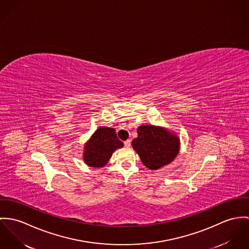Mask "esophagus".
Returning a JSON list of instances; mask_svg holds the SVG:
<instances>
[{"instance_id": "esophagus-1", "label": "esophagus", "mask_w": 249, "mask_h": 249, "mask_svg": "<svg viewBox=\"0 0 249 249\" xmlns=\"http://www.w3.org/2000/svg\"><path fill=\"white\" fill-rule=\"evenodd\" d=\"M124 145H125V147H130L131 146V140L127 139L126 141H124Z\"/></svg>"}]
</instances>
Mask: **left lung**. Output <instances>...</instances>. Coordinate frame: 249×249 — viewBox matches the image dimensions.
<instances>
[{"mask_svg": "<svg viewBox=\"0 0 249 249\" xmlns=\"http://www.w3.org/2000/svg\"><path fill=\"white\" fill-rule=\"evenodd\" d=\"M138 138L132 142L144 166L158 170L171 163L179 151V138L165 128L142 125L138 129Z\"/></svg>", "mask_w": 249, "mask_h": 249, "instance_id": "8db88e82", "label": "left lung"}]
</instances>
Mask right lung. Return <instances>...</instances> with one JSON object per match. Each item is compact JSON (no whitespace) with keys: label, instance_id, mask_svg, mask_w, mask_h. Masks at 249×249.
<instances>
[{"label":"right lung","instance_id":"add662e5","mask_svg":"<svg viewBox=\"0 0 249 249\" xmlns=\"http://www.w3.org/2000/svg\"><path fill=\"white\" fill-rule=\"evenodd\" d=\"M123 147L115 130L108 127L98 128L84 147L83 160L87 165L101 168L108 163L112 153Z\"/></svg>","mask_w":249,"mask_h":249}]
</instances>
